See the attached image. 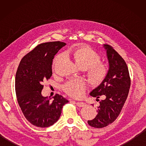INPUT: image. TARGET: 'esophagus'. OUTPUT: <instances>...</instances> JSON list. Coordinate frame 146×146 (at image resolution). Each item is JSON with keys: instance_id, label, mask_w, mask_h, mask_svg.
<instances>
[{"instance_id": "obj_1", "label": "esophagus", "mask_w": 146, "mask_h": 146, "mask_svg": "<svg viewBox=\"0 0 146 146\" xmlns=\"http://www.w3.org/2000/svg\"><path fill=\"white\" fill-rule=\"evenodd\" d=\"M76 104L78 107H85L86 105V104L84 103V102H76Z\"/></svg>"}]
</instances>
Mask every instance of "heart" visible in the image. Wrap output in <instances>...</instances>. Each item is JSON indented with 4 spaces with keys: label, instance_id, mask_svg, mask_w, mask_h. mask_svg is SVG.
Listing matches in <instances>:
<instances>
[{
    "label": "heart",
    "instance_id": "heart-1",
    "mask_svg": "<svg viewBox=\"0 0 146 146\" xmlns=\"http://www.w3.org/2000/svg\"><path fill=\"white\" fill-rule=\"evenodd\" d=\"M68 55L82 68H85L88 78L92 83L97 84L105 79L108 73L107 65L100 61V56L94 49L87 46H81L71 49L67 51ZM63 55L58 54L55 58L53 64L60 61ZM86 84L82 79L71 80L63 85V90L74 98L82 97L84 94Z\"/></svg>",
    "mask_w": 146,
    "mask_h": 146
}]
</instances>
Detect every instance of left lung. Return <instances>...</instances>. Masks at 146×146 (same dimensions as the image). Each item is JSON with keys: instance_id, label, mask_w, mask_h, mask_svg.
<instances>
[{"instance_id": "left-lung-1", "label": "left lung", "mask_w": 146, "mask_h": 146, "mask_svg": "<svg viewBox=\"0 0 146 146\" xmlns=\"http://www.w3.org/2000/svg\"><path fill=\"white\" fill-rule=\"evenodd\" d=\"M104 47L107 51L109 69L104 81L90 94L97 98L101 95L105 98L100 101L97 116L88 120V124L95 128L105 127L116 120L127 100L131 86L128 67L124 60L111 46L104 44Z\"/></svg>"}]
</instances>
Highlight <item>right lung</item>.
I'll list each match as a JSON object with an SVG mask.
<instances>
[{
  "label": "right lung",
  "instance_id": "obj_1",
  "mask_svg": "<svg viewBox=\"0 0 146 146\" xmlns=\"http://www.w3.org/2000/svg\"><path fill=\"white\" fill-rule=\"evenodd\" d=\"M66 43L54 41L42 43L22 59L15 75V88L18 104L24 117L38 127H48L60 117L63 106L68 102L59 94L53 100L42 97V83L52 76L55 54Z\"/></svg>",
  "mask_w": 146,
  "mask_h": 146
}]
</instances>
